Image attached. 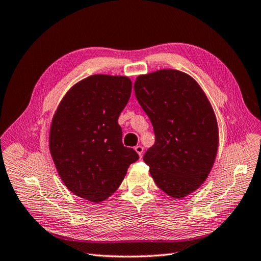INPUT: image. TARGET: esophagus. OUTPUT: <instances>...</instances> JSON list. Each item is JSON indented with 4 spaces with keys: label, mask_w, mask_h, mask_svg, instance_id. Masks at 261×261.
Returning <instances> with one entry per match:
<instances>
[{
    "label": "esophagus",
    "mask_w": 261,
    "mask_h": 261,
    "mask_svg": "<svg viewBox=\"0 0 261 261\" xmlns=\"http://www.w3.org/2000/svg\"><path fill=\"white\" fill-rule=\"evenodd\" d=\"M135 150L137 151V153L139 154V156H140V158H142V155H143V151H144L143 146H142V145H137L136 148H135Z\"/></svg>",
    "instance_id": "34e87169"
}]
</instances>
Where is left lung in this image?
<instances>
[{
    "instance_id": "obj_1",
    "label": "left lung",
    "mask_w": 261,
    "mask_h": 261,
    "mask_svg": "<svg viewBox=\"0 0 261 261\" xmlns=\"http://www.w3.org/2000/svg\"><path fill=\"white\" fill-rule=\"evenodd\" d=\"M136 97L148 115L155 142L143 160L166 194L182 198L208 176L218 148L215 113L191 76L163 69L139 76Z\"/></svg>"
}]
</instances>
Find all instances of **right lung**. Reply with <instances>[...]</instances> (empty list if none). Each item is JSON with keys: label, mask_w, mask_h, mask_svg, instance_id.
Listing matches in <instances>:
<instances>
[{"label": "right lung", "mask_w": 261, "mask_h": 261, "mask_svg": "<svg viewBox=\"0 0 261 261\" xmlns=\"http://www.w3.org/2000/svg\"><path fill=\"white\" fill-rule=\"evenodd\" d=\"M128 77L92 75L66 93L53 118L49 150L73 194L100 203L117 191L138 153L122 144L120 113L128 103Z\"/></svg>", "instance_id": "add662e5"}]
</instances>
